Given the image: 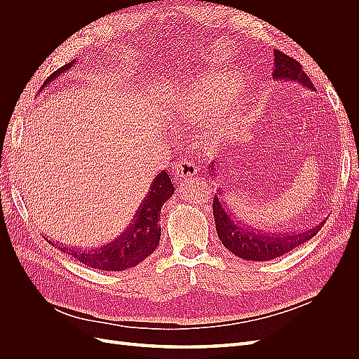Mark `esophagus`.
I'll use <instances>...</instances> for the list:
<instances>
[{
    "instance_id": "obj_1",
    "label": "esophagus",
    "mask_w": 359,
    "mask_h": 359,
    "mask_svg": "<svg viewBox=\"0 0 359 359\" xmlns=\"http://www.w3.org/2000/svg\"><path fill=\"white\" fill-rule=\"evenodd\" d=\"M173 173H175L177 180H187L194 175H198V166L194 165L191 160L182 158L175 166H173Z\"/></svg>"
}]
</instances>
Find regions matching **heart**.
<instances>
[{"mask_svg": "<svg viewBox=\"0 0 359 359\" xmlns=\"http://www.w3.org/2000/svg\"><path fill=\"white\" fill-rule=\"evenodd\" d=\"M243 79L238 73L208 69L187 78L172 97L168 118L175 127L198 126L208 115L205 133L220 139L240 124L247 112V99L240 93Z\"/></svg>", "mask_w": 359, "mask_h": 359, "instance_id": "1", "label": "heart"}]
</instances>
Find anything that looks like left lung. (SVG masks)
Instances as JSON below:
<instances>
[{
  "mask_svg": "<svg viewBox=\"0 0 359 359\" xmlns=\"http://www.w3.org/2000/svg\"><path fill=\"white\" fill-rule=\"evenodd\" d=\"M273 78L277 82H289V83H298L302 88L316 91L314 85L310 82L309 76L302 70L301 64L283 52L274 49V72ZM215 160L210 163L208 169L211 170V175L215 169ZM212 212H214V222H215V231L219 235L222 244L232 252L235 256L245 259V260H256V262H264V260L277 259L289 253L290 250L302 245L304 243L310 241L311 238L316 235L322 226L327 222L325 219L313 229L302 232L298 235L290 236H269L265 233H259L252 229H248L244 224H241L235 219V215L231 214L227 210L224 201L219 196H214L212 201Z\"/></svg>",
  "mask_w": 359,
  "mask_h": 359,
  "instance_id": "1",
  "label": "left lung"
}]
</instances>
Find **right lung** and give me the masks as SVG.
I'll use <instances>...</instances> for the list:
<instances>
[{
  "label": "right lung",
  "instance_id": "add662e5",
  "mask_svg": "<svg viewBox=\"0 0 359 359\" xmlns=\"http://www.w3.org/2000/svg\"><path fill=\"white\" fill-rule=\"evenodd\" d=\"M74 66L76 60L62 66L55 73H52L45 83L41 85L40 91L45 90L46 86L50 85V82L72 70ZM173 191H175V189H173L169 175L165 170H161L151 182L149 191L137 206L132 223L127 226V229L116 240L103 245L102 248L91 250V252H81V250H72L69 247L58 248L76 260H79L81 264L94 269L107 271V273L133 268L145 260L149 255H153L157 248L161 235V227L158 224L161 206L173 196ZM49 244L57 247L55 243L49 241Z\"/></svg>",
  "mask_w": 359,
  "mask_h": 359
}]
</instances>
